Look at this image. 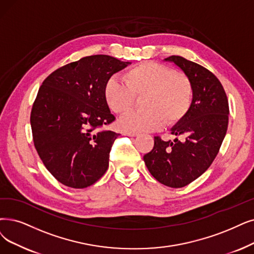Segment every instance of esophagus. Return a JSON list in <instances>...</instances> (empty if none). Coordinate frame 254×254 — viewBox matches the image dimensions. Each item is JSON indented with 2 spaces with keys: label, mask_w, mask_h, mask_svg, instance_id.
Instances as JSON below:
<instances>
[{
  "label": "esophagus",
  "mask_w": 254,
  "mask_h": 254,
  "mask_svg": "<svg viewBox=\"0 0 254 254\" xmlns=\"http://www.w3.org/2000/svg\"><path fill=\"white\" fill-rule=\"evenodd\" d=\"M124 135H128V136H136L137 133L136 132H132V131H123Z\"/></svg>",
  "instance_id": "34e87169"
}]
</instances>
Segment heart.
Listing matches in <instances>:
<instances>
[{
	"label": "heart",
	"instance_id": "1",
	"mask_svg": "<svg viewBox=\"0 0 254 254\" xmlns=\"http://www.w3.org/2000/svg\"><path fill=\"white\" fill-rule=\"evenodd\" d=\"M123 82L110 77L103 87L107 107L115 114H125L133 107L135 97H143L144 110L125 115L120 126L132 132H146L175 126L184 120L192 103V86L185 74L170 66L145 62L131 66L122 75Z\"/></svg>",
	"mask_w": 254,
	"mask_h": 254
}]
</instances>
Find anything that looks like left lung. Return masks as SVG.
Instances as JSON below:
<instances>
[{"label": "left lung", "mask_w": 254, "mask_h": 254, "mask_svg": "<svg viewBox=\"0 0 254 254\" xmlns=\"http://www.w3.org/2000/svg\"><path fill=\"white\" fill-rule=\"evenodd\" d=\"M189 77L192 103L187 117L171 129L177 136L165 141L154 136V147L144 161L160 184L184 188L196 180L216 158L228 126L229 106L224 88L210 70L181 56H170Z\"/></svg>", "instance_id": "8db88e82"}]
</instances>
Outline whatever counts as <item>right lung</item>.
I'll return each mask as SVG.
<instances>
[{
	"mask_svg": "<svg viewBox=\"0 0 254 254\" xmlns=\"http://www.w3.org/2000/svg\"><path fill=\"white\" fill-rule=\"evenodd\" d=\"M131 63L93 55L50 74L33 103V143L47 170L68 188L94 185L108 168L119 133L105 129L116 120L107 107L106 80Z\"/></svg>",
	"mask_w": 254,
	"mask_h": 254,
	"instance_id": "add662e5",
	"label": "right lung"
}]
</instances>
